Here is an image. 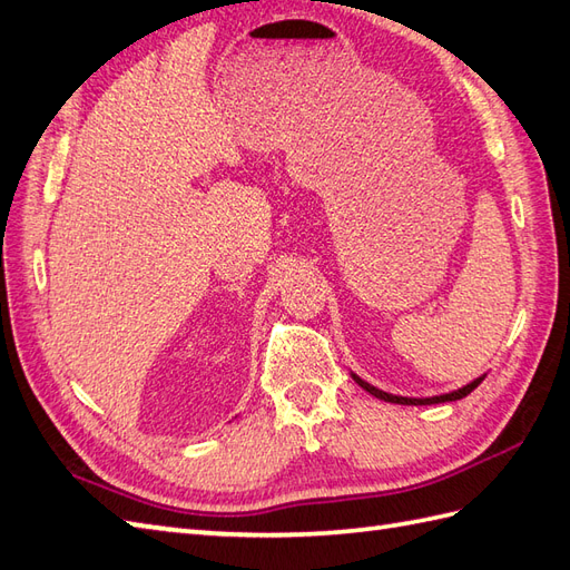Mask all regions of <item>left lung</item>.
<instances>
[{"label": "left lung", "instance_id": "left-lung-1", "mask_svg": "<svg viewBox=\"0 0 570 570\" xmlns=\"http://www.w3.org/2000/svg\"><path fill=\"white\" fill-rule=\"evenodd\" d=\"M353 380H355L360 386H363L365 392H370L372 396H377V399L390 401V404H404V406H428V404H445V401H456V399H464L466 394L474 392L476 386L483 382V377H479V380H474V382H471V384L462 386V390L450 392V394H442V396H430V399H409V396H394V394H386V392L377 390V386L367 384L365 380H360L357 374H353Z\"/></svg>", "mask_w": 570, "mask_h": 570}]
</instances>
